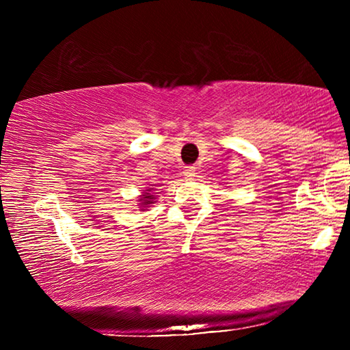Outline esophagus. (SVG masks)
<instances>
[{
	"label": "esophagus",
	"mask_w": 350,
	"mask_h": 350,
	"mask_svg": "<svg viewBox=\"0 0 350 350\" xmlns=\"http://www.w3.org/2000/svg\"><path fill=\"white\" fill-rule=\"evenodd\" d=\"M183 176H185L187 179H193V177L196 176V168H194V167H187L185 170H183Z\"/></svg>",
	"instance_id": "obj_1"
}]
</instances>
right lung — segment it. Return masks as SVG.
Masks as SVG:
<instances>
[{"instance_id": "add662e5", "label": "right lung", "mask_w": 350, "mask_h": 350, "mask_svg": "<svg viewBox=\"0 0 350 350\" xmlns=\"http://www.w3.org/2000/svg\"><path fill=\"white\" fill-rule=\"evenodd\" d=\"M140 205L142 206H146V205H150V204H152V194H150V193H145L144 194V198L140 199Z\"/></svg>"}]
</instances>
